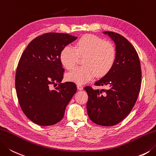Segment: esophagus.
<instances>
[{"label": "esophagus", "instance_id": "1", "mask_svg": "<svg viewBox=\"0 0 156 156\" xmlns=\"http://www.w3.org/2000/svg\"><path fill=\"white\" fill-rule=\"evenodd\" d=\"M77 89L79 90H82L83 89V86H81V85H77Z\"/></svg>", "mask_w": 156, "mask_h": 156}]
</instances>
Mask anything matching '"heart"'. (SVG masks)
<instances>
[{
    "mask_svg": "<svg viewBox=\"0 0 156 156\" xmlns=\"http://www.w3.org/2000/svg\"><path fill=\"white\" fill-rule=\"evenodd\" d=\"M83 66L77 67L67 73L66 79L78 85L85 84L96 77H103L110 71L116 60V50L112 43L95 35L81 37L74 48L67 45L62 49L60 60L64 68L74 67L78 57H83Z\"/></svg>",
    "mask_w": 156,
    "mask_h": 156,
    "instance_id": "b5f03b06",
    "label": "heart"
}]
</instances>
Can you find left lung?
<instances>
[{
  "label": "left lung",
  "mask_w": 156,
  "mask_h": 156,
  "mask_svg": "<svg viewBox=\"0 0 156 156\" xmlns=\"http://www.w3.org/2000/svg\"><path fill=\"white\" fill-rule=\"evenodd\" d=\"M115 45L116 60L113 68L95 86L106 89L84 87L88 95L87 111L95 124L111 126L122 121L136 103L141 85V69L136 49L122 35L103 32Z\"/></svg>",
  "instance_id": "1"
}]
</instances>
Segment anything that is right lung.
Listing matches in <instances>:
<instances>
[{
	"mask_svg": "<svg viewBox=\"0 0 156 156\" xmlns=\"http://www.w3.org/2000/svg\"><path fill=\"white\" fill-rule=\"evenodd\" d=\"M77 37L49 32L35 38L20 58L16 89L20 107L29 119L39 126H51L63 118L67 105L77 91L73 82L61 83L64 69L60 54ZM59 84L55 90L51 84Z\"/></svg>",
	"mask_w": 156,
	"mask_h": 156,
	"instance_id": "obj_1",
	"label": "right lung"
}]
</instances>
